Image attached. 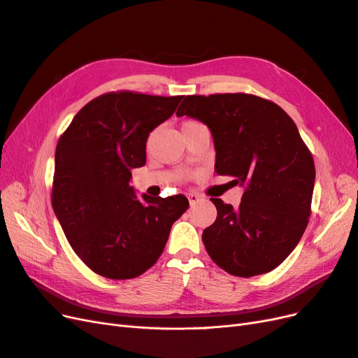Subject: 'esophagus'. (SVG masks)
Instances as JSON below:
<instances>
[{
	"label": "esophagus",
	"instance_id": "obj_1",
	"mask_svg": "<svg viewBox=\"0 0 358 358\" xmlns=\"http://www.w3.org/2000/svg\"><path fill=\"white\" fill-rule=\"evenodd\" d=\"M188 200H189V204L194 206V204H197L199 201H201V197L196 192H191V194H188Z\"/></svg>",
	"mask_w": 358,
	"mask_h": 358
}]
</instances>
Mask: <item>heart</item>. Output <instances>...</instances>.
I'll use <instances>...</instances> for the list:
<instances>
[{"label": "heart", "instance_id": "b5f03b06", "mask_svg": "<svg viewBox=\"0 0 358 358\" xmlns=\"http://www.w3.org/2000/svg\"><path fill=\"white\" fill-rule=\"evenodd\" d=\"M191 124H196V122H194V121H187L182 127H187V125H191Z\"/></svg>", "mask_w": 358, "mask_h": 358}]
</instances>
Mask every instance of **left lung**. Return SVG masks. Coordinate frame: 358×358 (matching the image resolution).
Returning a JSON list of instances; mask_svg holds the SVG:
<instances>
[{"mask_svg":"<svg viewBox=\"0 0 358 358\" xmlns=\"http://www.w3.org/2000/svg\"><path fill=\"white\" fill-rule=\"evenodd\" d=\"M176 115L210 128L216 173L245 185L237 208L210 199L218 216L201 236L209 257L239 278L276 268L312 212L315 164L294 121L276 103L245 92L187 95Z\"/></svg>","mask_w":358,"mask_h":358,"instance_id":"8db88e82","label":"left lung"}]
</instances>
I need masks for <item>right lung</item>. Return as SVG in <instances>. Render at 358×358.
I'll return each mask as SVG.
<instances>
[{"instance_id":"right-lung-1","label":"right lung","mask_w":358,"mask_h":358,"mask_svg":"<svg viewBox=\"0 0 358 358\" xmlns=\"http://www.w3.org/2000/svg\"><path fill=\"white\" fill-rule=\"evenodd\" d=\"M182 95L112 91L85 104L58 140L52 208L73 251L92 272L131 279L152 267L183 196L138 199L131 170L145 166L146 140L175 113Z\"/></svg>"}]
</instances>
